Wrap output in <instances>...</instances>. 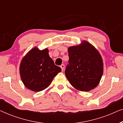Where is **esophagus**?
Returning <instances> with one entry per match:
<instances>
[{
	"label": "esophagus",
	"mask_w": 123,
	"mask_h": 123,
	"mask_svg": "<svg viewBox=\"0 0 123 123\" xmlns=\"http://www.w3.org/2000/svg\"><path fill=\"white\" fill-rule=\"evenodd\" d=\"M64 67H65V66H64V64H62V65H60V68H61L62 71H63V70H64Z\"/></svg>",
	"instance_id": "1"
}]
</instances>
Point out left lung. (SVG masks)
Instances as JSON below:
<instances>
[{"label": "left lung", "mask_w": 123, "mask_h": 123, "mask_svg": "<svg viewBox=\"0 0 123 123\" xmlns=\"http://www.w3.org/2000/svg\"><path fill=\"white\" fill-rule=\"evenodd\" d=\"M68 52L69 60L65 74L72 86L83 92L96 87L104 72L103 60L98 50L83 40L80 44L69 47Z\"/></svg>", "instance_id": "8db88e82"}]
</instances>
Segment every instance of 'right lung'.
<instances>
[{"label":"right lung","mask_w":123,"mask_h":123,"mask_svg":"<svg viewBox=\"0 0 123 123\" xmlns=\"http://www.w3.org/2000/svg\"><path fill=\"white\" fill-rule=\"evenodd\" d=\"M61 71V68L54 64L47 48L42 50L37 47L32 48L25 55L19 65L22 81L27 88L34 92L48 88Z\"/></svg>","instance_id":"add662e5"}]
</instances>
